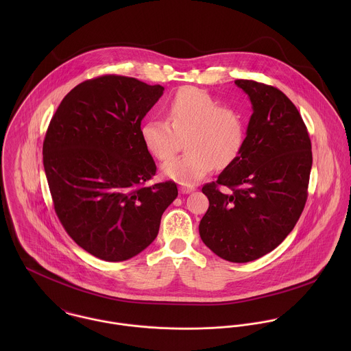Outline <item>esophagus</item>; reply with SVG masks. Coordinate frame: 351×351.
Here are the masks:
<instances>
[{
  "instance_id": "34e87169",
  "label": "esophagus",
  "mask_w": 351,
  "mask_h": 351,
  "mask_svg": "<svg viewBox=\"0 0 351 351\" xmlns=\"http://www.w3.org/2000/svg\"><path fill=\"white\" fill-rule=\"evenodd\" d=\"M193 191H195L193 186H180V192L184 193V195H188V193H191Z\"/></svg>"
}]
</instances>
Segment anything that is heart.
<instances>
[{
    "label": "heart",
    "mask_w": 351,
    "mask_h": 351,
    "mask_svg": "<svg viewBox=\"0 0 351 351\" xmlns=\"http://www.w3.org/2000/svg\"><path fill=\"white\" fill-rule=\"evenodd\" d=\"M167 121L150 119L141 127V138L151 155L169 159L185 138L186 152L162 166L166 177L182 185H195L215 166L224 169L241 155L247 124L241 109L220 105L206 92L186 86L166 105Z\"/></svg>",
    "instance_id": "heart-1"
}]
</instances>
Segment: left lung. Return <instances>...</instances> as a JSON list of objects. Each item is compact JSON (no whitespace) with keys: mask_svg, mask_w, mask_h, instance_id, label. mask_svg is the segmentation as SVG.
Segmentation results:
<instances>
[{"mask_svg":"<svg viewBox=\"0 0 351 351\" xmlns=\"http://www.w3.org/2000/svg\"><path fill=\"white\" fill-rule=\"evenodd\" d=\"M235 84L252 105L246 142L237 160L202 186L209 206L199 231L216 255L243 263L274 250L296 226L308 197L312 150L298 108L280 89L251 80Z\"/></svg>","mask_w":351,"mask_h":351,"instance_id":"left-lung-1","label":"left lung"}]
</instances>
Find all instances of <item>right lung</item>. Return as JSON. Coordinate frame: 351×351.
<instances>
[{"mask_svg": "<svg viewBox=\"0 0 351 351\" xmlns=\"http://www.w3.org/2000/svg\"><path fill=\"white\" fill-rule=\"evenodd\" d=\"M163 90L101 75L71 89L51 119L43 165L55 213L80 247L104 261H125L149 247L178 196L173 181L146 185L156 166L141 124Z\"/></svg>", "mask_w": 351, "mask_h": 351, "instance_id": "add662e5", "label": "right lung"}]
</instances>
